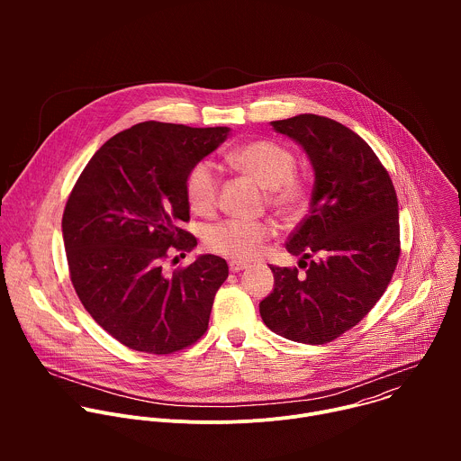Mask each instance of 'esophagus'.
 I'll return each mask as SVG.
<instances>
[{"label":"esophagus","mask_w":461,"mask_h":461,"mask_svg":"<svg viewBox=\"0 0 461 461\" xmlns=\"http://www.w3.org/2000/svg\"><path fill=\"white\" fill-rule=\"evenodd\" d=\"M248 268V262H242V260H230V272L233 274H239L242 270Z\"/></svg>","instance_id":"obj_1"}]
</instances>
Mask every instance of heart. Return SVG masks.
Instances as JSON below:
<instances>
[{
  "label": "heart",
  "instance_id": "b5f03b06",
  "mask_svg": "<svg viewBox=\"0 0 461 461\" xmlns=\"http://www.w3.org/2000/svg\"><path fill=\"white\" fill-rule=\"evenodd\" d=\"M230 158L239 169L268 189V201L279 213L294 215L299 212L306 189L294 176L297 162L292 151L272 140H255L235 149ZM219 185L217 166L210 160L196 162L185 178V196L191 210L201 215L212 213L217 206ZM272 233L270 224L262 221L226 219L208 228L206 244L221 255L244 260L255 257Z\"/></svg>",
  "mask_w": 461,
  "mask_h": 461
}]
</instances>
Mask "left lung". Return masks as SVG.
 I'll list each match as a JSON object with an SVG mask.
<instances>
[{"instance_id": "1", "label": "left lung", "mask_w": 461, "mask_h": 461, "mask_svg": "<svg viewBox=\"0 0 461 461\" xmlns=\"http://www.w3.org/2000/svg\"><path fill=\"white\" fill-rule=\"evenodd\" d=\"M270 123L308 157L313 189L286 242L304 274L270 265L274 292L258 312L272 332L322 345L356 326L386 290L400 257L398 196L370 146L343 123L317 114Z\"/></svg>"}]
</instances>
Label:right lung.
<instances>
[{"label": "right lung", "instance_id": "obj_1", "mask_svg": "<svg viewBox=\"0 0 461 461\" xmlns=\"http://www.w3.org/2000/svg\"><path fill=\"white\" fill-rule=\"evenodd\" d=\"M230 127L142 122L109 139L89 160L63 212L61 231L73 286L91 317L127 348L171 354L206 330L228 277L206 253L171 276L167 251H191L185 178Z\"/></svg>", "mask_w": 461, "mask_h": 461}]
</instances>
